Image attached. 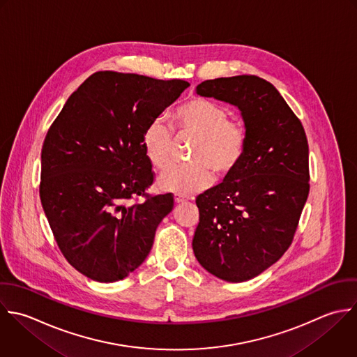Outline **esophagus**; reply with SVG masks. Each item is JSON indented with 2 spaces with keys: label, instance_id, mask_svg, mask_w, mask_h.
Masks as SVG:
<instances>
[{
  "label": "esophagus",
  "instance_id": "esophagus-1",
  "mask_svg": "<svg viewBox=\"0 0 357 357\" xmlns=\"http://www.w3.org/2000/svg\"><path fill=\"white\" fill-rule=\"evenodd\" d=\"M188 200H189V197H185V196H182V195H175V203H176V204H181V203L188 202Z\"/></svg>",
  "mask_w": 357,
  "mask_h": 357
}]
</instances>
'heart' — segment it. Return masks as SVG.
Here are the masks:
<instances>
[{
  "instance_id": "1",
  "label": "heart",
  "mask_w": 357,
  "mask_h": 357,
  "mask_svg": "<svg viewBox=\"0 0 357 357\" xmlns=\"http://www.w3.org/2000/svg\"><path fill=\"white\" fill-rule=\"evenodd\" d=\"M174 128L179 136L193 137L192 164L175 165L158 179L162 189L190 195L208 188L213 174L220 178L232 174L241 164L248 144V132L241 121L229 118L228 109L206 97H193L174 112ZM149 161L158 169L172 161L174 133L162 118L153 119L143 133Z\"/></svg>"
}]
</instances>
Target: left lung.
Returning a JSON list of instances; mask_svg holds the SVG:
<instances>
[{
	"label": "left lung",
	"instance_id": "8db88e82",
	"mask_svg": "<svg viewBox=\"0 0 357 357\" xmlns=\"http://www.w3.org/2000/svg\"><path fill=\"white\" fill-rule=\"evenodd\" d=\"M196 93L238 107L248 144L236 169L197 196L193 252L217 278L249 281L294 241L310 189L307 137L280 91L259 76L204 80Z\"/></svg>",
	"mask_w": 357,
	"mask_h": 357
}]
</instances>
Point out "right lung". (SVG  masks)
<instances>
[{
  "instance_id": "1",
  "label": "right lung",
  "mask_w": 357,
  "mask_h": 357,
  "mask_svg": "<svg viewBox=\"0 0 357 357\" xmlns=\"http://www.w3.org/2000/svg\"><path fill=\"white\" fill-rule=\"evenodd\" d=\"M189 83L101 70L66 100L41 149L40 200L59 250L80 274L115 282L149 256L172 193L150 196L147 125ZM136 195L143 204L128 205Z\"/></svg>"
}]
</instances>
